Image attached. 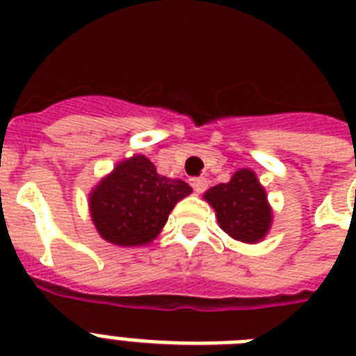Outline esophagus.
Masks as SVG:
<instances>
[{"instance_id": "obj_1", "label": "esophagus", "mask_w": 356, "mask_h": 356, "mask_svg": "<svg viewBox=\"0 0 356 356\" xmlns=\"http://www.w3.org/2000/svg\"><path fill=\"white\" fill-rule=\"evenodd\" d=\"M190 184H192V188H194L195 194H201V192H205L207 190V179L205 177H192L190 179Z\"/></svg>"}]
</instances>
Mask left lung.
I'll list each match as a JSON object with an SVG mask.
<instances>
[{"label":"left lung","mask_w":356,"mask_h":356,"mask_svg":"<svg viewBox=\"0 0 356 356\" xmlns=\"http://www.w3.org/2000/svg\"><path fill=\"white\" fill-rule=\"evenodd\" d=\"M205 200L214 207L220 227L240 242H259L271 223L266 192L251 170H240L229 183L212 186Z\"/></svg>","instance_id":"left-lung-1"}]
</instances>
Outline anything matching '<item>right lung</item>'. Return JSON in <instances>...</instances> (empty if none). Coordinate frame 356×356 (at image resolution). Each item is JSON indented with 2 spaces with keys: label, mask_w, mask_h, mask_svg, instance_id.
<instances>
[{
  "label": "right lung",
  "mask_w": 356,
  "mask_h": 356,
  "mask_svg": "<svg viewBox=\"0 0 356 356\" xmlns=\"http://www.w3.org/2000/svg\"><path fill=\"white\" fill-rule=\"evenodd\" d=\"M190 192L184 181L159 175L144 155H136L92 192V220L107 242L142 245L161 233L175 203Z\"/></svg>",
  "instance_id": "right-lung-1"
}]
</instances>
